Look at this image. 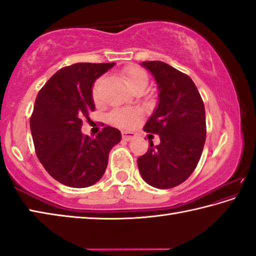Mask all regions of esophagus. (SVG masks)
Instances as JSON below:
<instances>
[{"label": "esophagus", "mask_w": 256, "mask_h": 256, "mask_svg": "<svg viewBox=\"0 0 256 256\" xmlns=\"http://www.w3.org/2000/svg\"><path fill=\"white\" fill-rule=\"evenodd\" d=\"M134 136H136V134H134L133 132H128V131H123L122 132V138H124V140H131V138H133Z\"/></svg>", "instance_id": "obj_1"}]
</instances>
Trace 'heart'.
Wrapping results in <instances>:
<instances>
[{
  "mask_svg": "<svg viewBox=\"0 0 256 256\" xmlns=\"http://www.w3.org/2000/svg\"><path fill=\"white\" fill-rule=\"evenodd\" d=\"M123 78L125 84L131 90L136 89H144L146 84H148V76L146 73L142 70L141 68L136 66H130L125 68L123 72ZM100 84H102V78H99L92 86V94L94 102H100ZM142 115L136 108H118V110H112L108 120L112 124L116 125V126L122 128H132L141 122Z\"/></svg>",
  "mask_w": 256,
  "mask_h": 256,
  "instance_id": "1",
  "label": "heart"
}]
</instances>
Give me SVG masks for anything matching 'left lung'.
Masks as SVG:
<instances>
[{
  "instance_id": "left-lung-1",
  "label": "left lung",
  "mask_w": 256,
  "mask_h": 256,
  "mask_svg": "<svg viewBox=\"0 0 256 256\" xmlns=\"http://www.w3.org/2000/svg\"><path fill=\"white\" fill-rule=\"evenodd\" d=\"M142 66L152 73L159 88L158 106L144 130L158 134L138 158L142 178L156 188H172L185 182L198 166L206 142V110L192 79L160 60Z\"/></svg>"
}]
</instances>
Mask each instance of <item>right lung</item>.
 <instances>
[{"mask_svg": "<svg viewBox=\"0 0 256 256\" xmlns=\"http://www.w3.org/2000/svg\"><path fill=\"white\" fill-rule=\"evenodd\" d=\"M115 63H76L62 68L40 90L30 118L34 151L46 172L70 188H88L102 178L118 128L105 126L96 138L84 136L82 122L94 110L97 78Z\"/></svg>", "mask_w": 256, "mask_h": 256, "instance_id": "obj_1", "label": "right lung"}]
</instances>
